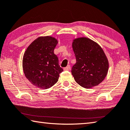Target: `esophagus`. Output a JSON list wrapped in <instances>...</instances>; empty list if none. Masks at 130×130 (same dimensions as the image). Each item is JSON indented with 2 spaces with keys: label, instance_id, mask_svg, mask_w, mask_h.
<instances>
[{
  "label": "esophagus",
  "instance_id": "1",
  "mask_svg": "<svg viewBox=\"0 0 130 130\" xmlns=\"http://www.w3.org/2000/svg\"><path fill=\"white\" fill-rule=\"evenodd\" d=\"M70 69V65H68L67 67H65L63 70H69Z\"/></svg>",
  "mask_w": 130,
  "mask_h": 130
}]
</instances>
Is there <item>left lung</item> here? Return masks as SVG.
I'll return each mask as SVG.
<instances>
[{
    "instance_id": "obj_1",
    "label": "left lung",
    "mask_w": 130,
    "mask_h": 130,
    "mask_svg": "<svg viewBox=\"0 0 130 130\" xmlns=\"http://www.w3.org/2000/svg\"><path fill=\"white\" fill-rule=\"evenodd\" d=\"M76 63L72 69L75 82L89 89L101 84L107 75L108 61L104 51L96 42L87 37L73 40Z\"/></svg>"
}]
</instances>
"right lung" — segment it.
<instances>
[{
    "label": "right lung",
    "instance_id": "1",
    "mask_svg": "<svg viewBox=\"0 0 130 130\" xmlns=\"http://www.w3.org/2000/svg\"><path fill=\"white\" fill-rule=\"evenodd\" d=\"M57 40L52 36H41L33 41L25 51L23 69L26 78L33 85L47 89L58 81L63 71L54 49Z\"/></svg>",
    "mask_w": 130,
    "mask_h": 130
}]
</instances>
